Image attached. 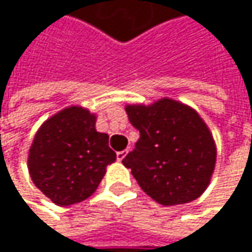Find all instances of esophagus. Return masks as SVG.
<instances>
[{
    "instance_id": "esophagus-1",
    "label": "esophagus",
    "mask_w": 252,
    "mask_h": 252,
    "mask_svg": "<svg viewBox=\"0 0 252 252\" xmlns=\"http://www.w3.org/2000/svg\"><path fill=\"white\" fill-rule=\"evenodd\" d=\"M126 150L118 152V153H117V159H118V162H123V160L126 159Z\"/></svg>"
}]
</instances>
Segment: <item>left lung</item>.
<instances>
[{"label":"left lung","instance_id":"8db88e82","mask_svg":"<svg viewBox=\"0 0 252 252\" xmlns=\"http://www.w3.org/2000/svg\"><path fill=\"white\" fill-rule=\"evenodd\" d=\"M126 112L140 138L123 163L141 189L163 206L198 198L210 184L218 153L198 112L171 97L129 103Z\"/></svg>","mask_w":252,"mask_h":252}]
</instances>
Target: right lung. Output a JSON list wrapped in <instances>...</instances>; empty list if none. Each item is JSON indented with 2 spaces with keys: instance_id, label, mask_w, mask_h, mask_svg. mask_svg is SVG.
<instances>
[{
  "instance_id": "obj_1",
  "label": "right lung",
  "mask_w": 252,
  "mask_h": 252,
  "mask_svg": "<svg viewBox=\"0 0 252 252\" xmlns=\"http://www.w3.org/2000/svg\"><path fill=\"white\" fill-rule=\"evenodd\" d=\"M96 114L68 106L48 118L34 134L27 156L33 184L57 206L89 198L106 166L117 160L109 135L96 129Z\"/></svg>"
}]
</instances>
